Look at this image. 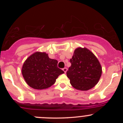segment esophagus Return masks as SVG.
<instances>
[{
  "instance_id": "1",
  "label": "esophagus",
  "mask_w": 123,
  "mask_h": 123,
  "mask_svg": "<svg viewBox=\"0 0 123 123\" xmlns=\"http://www.w3.org/2000/svg\"><path fill=\"white\" fill-rule=\"evenodd\" d=\"M62 70H63V72H64L65 73H66V71H67L68 69L66 68H63V69H62Z\"/></svg>"
}]
</instances>
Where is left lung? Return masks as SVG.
<instances>
[{
  "label": "left lung",
  "instance_id": "left-lung-1",
  "mask_svg": "<svg viewBox=\"0 0 123 123\" xmlns=\"http://www.w3.org/2000/svg\"><path fill=\"white\" fill-rule=\"evenodd\" d=\"M70 62L71 66L66 75L74 88L87 91L98 83L102 74V68L92 52L86 48H77Z\"/></svg>",
  "mask_w": 123,
  "mask_h": 123
}]
</instances>
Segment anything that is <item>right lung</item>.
I'll return each mask as SVG.
<instances>
[{"label": "right lung", "instance_id": "1", "mask_svg": "<svg viewBox=\"0 0 123 123\" xmlns=\"http://www.w3.org/2000/svg\"><path fill=\"white\" fill-rule=\"evenodd\" d=\"M56 60L49 58L45 53L36 52L28 57L24 63L22 74L26 83L37 90L47 88L55 82L64 72L57 66Z\"/></svg>", "mask_w": 123, "mask_h": 123}]
</instances>
